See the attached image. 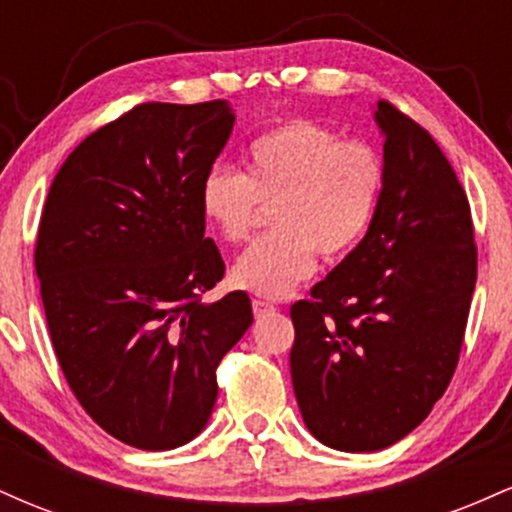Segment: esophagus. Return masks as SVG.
I'll return each mask as SVG.
<instances>
[{"instance_id":"obj_1","label":"esophagus","mask_w":512,"mask_h":512,"mask_svg":"<svg viewBox=\"0 0 512 512\" xmlns=\"http://www.w3.org/2000/svg\"><path fill=\"white\" fill-rule=\"evenodd\" d=\"M274 305L272 303H267V301H260V298H255V301H252V313H255V317H264V315H269V313H274Z\"/></svg>"}]
</instances>
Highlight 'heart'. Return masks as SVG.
<instances>
[{"label": "heart", "mask_w": 512, "mask_h": 512, "mask_svg": "<svg viewBox=\"0 0 512 512\" xmlns=\"http://www.w3.org/2000/svg\"><path fill=\"white\" fill-rule=\"evenodd\" d=\"M383 190V163L373 146L339 139L308 120L257 137L243 154V173L214 168L199 187L204 219L226 243L252 233L262 207H272L274 233L233 262V284L264 298H284L308 279L317 252L337 260L373 221Z\"/></svg>", "instance_id": "obj_1"}]
</instances>
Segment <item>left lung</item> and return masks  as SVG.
Returning a JSON list of instances; mask_svg holds the SVG:
<instances>
[{
	"label": "left lung",
	"instance_id": "8db88e82",
	"mask_svg": "<svg viewBox=\"0 0 512 512\" xmlns=\"http://www.w3.org/2000/svg\"><path fill=\"white\" fill-rule=\"evenodd\" d=\"M383 190L366 236L291 305V380L308 431L375 452L431 414L460 358L477 284L472 214L424 127L378 101Z\"/></svg>",
	"mask_w": 512,
	"mask_h": 512
}]
</instances>
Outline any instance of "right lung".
Instances as JSON below:
<instances>
[{
	"instance_id": "1",
	"label": "right lung",
	"mask_w": 512,
	"mask_h": 512,
	"mask_svg": "<svg viewBox=\"0 0 512 512\" xmlns=\"http://www.w3.org/2000/svg\"><path fill=\"white\" fill-rule=\"evenodd\" d=\"M226 101L144 103L62 163L35 243L45 317L64 378L103 431L173 450L207 426L216 366L252 325L204 238L199 187L233 132Z\"/></svg>"
}]
</instances>
